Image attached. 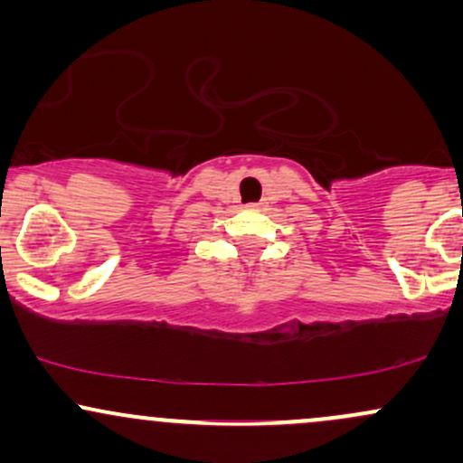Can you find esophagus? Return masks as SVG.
<instances>
[{
    "label": "esophagus",
    "instance_id": "esophagus-1",
    "mask_svg": "<svg viewBox=\"0 0 463 463\" xmlns=\"http://www.w3.org/2000/svg\"><path fill=\"white\" fill-rule=\"evenodd\" d=\"M254 206H261V204H254Z\"/></svg>",
    "mask_w": 463,
    "mask_h": 463
}]
</instances>
